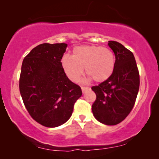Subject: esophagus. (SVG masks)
Returning a JSON list of instances; mask_svg holds the SVG:
<instances>
[{"label":"esophagus","mask_w":159,"mask_h":159,"mask_svg":"<svg viewBox=\"0 0 159 159\" xmlns=\"http://www.w3.org/2000/svg\"><path fill=\"white\" fill-rule=\"evenodd\" d=\"M82 93H85L86 92V91L87 90H89V88H88V87H82Z\"/></svg>","instance_id":"1"}]
</instances>
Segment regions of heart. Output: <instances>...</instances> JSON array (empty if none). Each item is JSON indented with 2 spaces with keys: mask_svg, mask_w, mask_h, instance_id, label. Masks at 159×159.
<instances>
[{
  "mask_svg": "<svg viewBox=\"0 0 159 159\" xmlns=\"http://www.w3.org/2000/svg\"><path fill=\"white\" fill-rule=\"evenodd\" d=\"M61 66L71 81H77L83 74V68H85L87 75L95 82H102L108 80L114 72L115 56L108 48L81 45L73 49L72 56H63Z\"/></svg>",
  "mask_w": 159,
  "mask_h": 159,
  "instance_id": "heart-1",
  "label": "heart"
}]
</instances>
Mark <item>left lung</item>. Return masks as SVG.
I'll list each match as a JSON object with an SVG mask.
<instances>
[{"label": "left lung", "instance_id": "1", "mask_svg": "<svg viewBox=\"0 0 159 159\" xmlns=\"http://www.w3.org/2000/svg\"><path fill=\"white\" fill-rule=\"evenodd\" d=\"M116 61L114 72L106 81L92 87L96 100L92 106L95 118L106 125H116L131 111L140 87V75L133 53L116 41H108Z\"/></svg>", "mask_w": 159, "mask_h": 159}]
</instances>
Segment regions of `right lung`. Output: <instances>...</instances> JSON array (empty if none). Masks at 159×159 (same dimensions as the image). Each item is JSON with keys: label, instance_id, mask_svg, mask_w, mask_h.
Returning a JSON list of instances; mask_svg holds the SVG:
<instances>
[{"label": "right lung", "instance_id": "add662e5", "mask_svg": "<svg viewBox=\"0 0 159 159\" xmlns=\"http://www.w3.org/2000/svg\"><path fill=\"white\" fill-rule=\"evenodd\" d=\"M66 43H43L24 58L19 91L34 120L47 127L66 122L74 105L82 94L80 87L69 80L61 66Z\"/></svg>", "mask_w": 159, "mask_h": 159}]
</instances>
